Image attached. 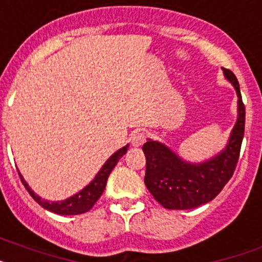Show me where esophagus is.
I'll return each mask as SVG.
<instances>
[{
  "mask_svg": "<svg viewBox=\"0 0 262 262\" xmlns=\"http://www.w3.org/2000/svg\"><path fill=\"white\" fill-rule=\"evenodd\" d=\"M145 137H146V136H145V133H142V132H135V133L130 136L132 145H133L135 148L141 146V145L145 142Z\"/></svg>",
  "mask_w": 262,
  "mask_h": 262,
  "instance_id": "34e87169",
  "label": "esophagus"
}]
</instances>
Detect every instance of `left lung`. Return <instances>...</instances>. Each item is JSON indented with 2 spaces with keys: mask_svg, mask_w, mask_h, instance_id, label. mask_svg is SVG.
Masks as SVG:
<instances>
[{
  "mask_svg": "<svg viewBox=\"0 0 262 262\" xmlns=\"http://www.w3.org/2000/svg\"><path fill=\"white\" fill-rule=\"evenodd\" d=\"M223 72L238 98L236 124L223 150L205 161L190 162L165 144L150 138L142 146L146 157L145 185L166 209H194L212 201L236 169L245 129V106L236 76L224 68Z\"/></svg>",
  "mask_w": 262,
  "mask_h": 262,
  "instance_id": "1",
  "label": "left lung"
}]
</instances>
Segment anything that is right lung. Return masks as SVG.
I'll list each match as a JSON object with an SVG mask.
<instances>
[{
    "label": "right lung",
    "mask_w": 262,
    "mask_h": 262,
    "mask_svg": "<svg viewBox=\"0 0 262 262\" xmlns=\"http://www.w3.org/2000/svg\"><path fill=\"white\" fill-rule=\"evenodd\" d=\"M127 148H129V144L122 146L121 149H118L116 153L107 158L105 164L102 165V168L98 170V173L96 174L92 181L88 184L83 189H81L80 192L76 193V194L70 195L69 199L62 200V201H48V200L41 199L38 194L33 192L32 188L29 186V184L24 180V177L21 176V173L18 172L19 177H21V181H23L24 186L26 188V190L29 192V194L32 195L33 199L36 200V202H38L39 205L42 206L43 209L49 210V212L57 213V214H61V216H76V214H82L85 212H89L93 205L97 202V200L100 199L101 194L104 193V189L106 186V181L109 174L112 173V170L114 169V166L117 165L118 160H120L122 156L126 153Z\"/></svg>",
    "instance_id": "right-lung-1"
}]
</instances>
